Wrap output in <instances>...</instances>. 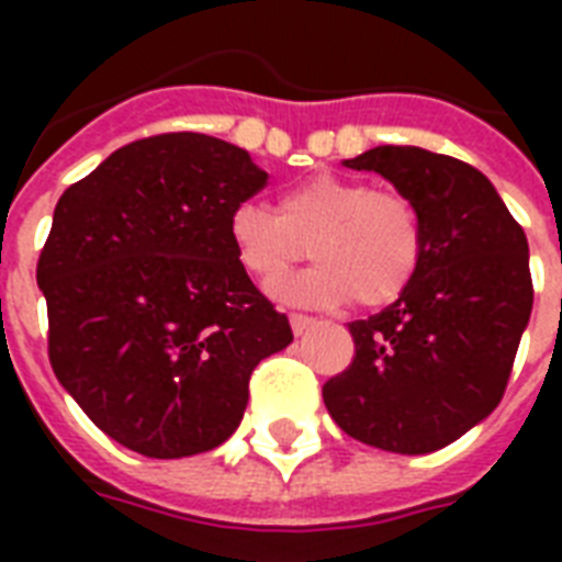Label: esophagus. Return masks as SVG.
Segmentation results:
<instances>
[{
	"mask_svg": "<svg viewBox=\"0 0 562 562\" xmlns=\"http://www.w3.org/2000/svg\"><path fill=\"white\" fill-rule=\"evenodd\" d=\"M312 326H315V317L291 315V329H294V335H306Z\"/></svg>",
	"mask_w": 562,
	"mask_h": 562,
	"instance_id": "1",
	"label": "esophagus"
}]
</instances>
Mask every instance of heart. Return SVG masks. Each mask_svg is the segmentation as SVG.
Returning <instances> with one entry per match:
<instances>
[{
	"label": "heart",
	"mask_w": 562,
	"mask_h": 562,
	"mask_svg": "<svg viewBox=\"0 0 562 562\" xmlns=\"http://www.w3.org/2000/svg\"><path fill=\"white\" fill-rule=\"evenodd\" d=\"M227 236L259 285L280 282L308 250L315 268L277 289L297 306H341L352 297L359 306H387L417 280L426 256V227L411 198L341 175L285 189L277 212L238 203Z\"/></svg>",
	"instance_id": "b5f03b06"
}]
</instances>
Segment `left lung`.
Returning <instances> with one entry per match:
<instances>
[{
    "mask_svg": "<svg viewBox=\"0 0 562 562\" xmlns=\"http://www.w3.org/2000/svg\"><path fill=\"white\" fill-rule=\"evenodd\" d=\"M344 166L414 201L426 256L396 303L350 324L356 359L324 384L326 411L375 449L437 452L502 402L531 321L528 238L496 187L454 157L379 145Z\"/></svg>",
    "mask_w": 562,
    "mask_h": 562,
    "instance_id": "obj_1",
    "label": "left lung"
}]
</instances>
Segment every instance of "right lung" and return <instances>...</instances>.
I'll use <instances>...</instances> for the list:
<instances>
[{
    "instance_id": "add662e5",
    "label": "right lung",
    "mask_w": 562,
    "mask_h": 562,
    "mask_svg": "<svg viewBox=\"0 0 562 562\" xmlns=\"http://www.w3.org/2000/svg\"><path fill=\"white\" fill-rule=\"evenodd\" d=\"M265 183L238 145L162 134L60 194L37 262L48 359L116 443L145 458L210 452L245 417L256 364L294 341L227 236L229 212Z\"/></svg>"
}]
</instances>
